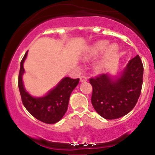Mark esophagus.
Masks as SVG:
<instances>
[{
	"mask_svg": "<svg viewBox=\"0 0 155 155\" xmlns=\"http://www.w3.org/2000/svg\"><path fill=\"white\" fill-rule=\"evenodd\" d=\"M87 79L86 76H81V77H80V81H81V82H84V81H87Z\"/></svg>",
	"mask_w": 155,
	"mask_h": 155,
	"instance_id": "esophagus-1",
	"label": "esophagus"
}]
</instances>
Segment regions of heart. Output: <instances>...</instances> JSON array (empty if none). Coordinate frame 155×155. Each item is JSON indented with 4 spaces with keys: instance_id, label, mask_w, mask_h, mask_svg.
I'll list each match as a JSON object with an SVG mask.
<instances>
[{
    "instance_id": "heart-1",
    "label": "heart",
    "mask_w": 155,
    "mask_h": 155,
    "mask_svg": "<svg viewBox=\"0 0 155 155\" xmlns=\"http://www.w3.org/2000/svg\"><path fill=\"white\" fill-rule=\"evenodd\" d=\"M108 42L107 41H99L96 42L90 47L87 49L84 54V59H91L101 54L103 51L105 50L104 55L102 57L101 62L98 63L97 68H101V67L107 65L111 60L114 58L119 52L120 48L117 44H112L107 47Z\"/></svg>"
}]
</instances>
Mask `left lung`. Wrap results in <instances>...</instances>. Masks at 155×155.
<instances>
[{
  "label": "left lung",
  "mask_w": 155,
  "mask_h": 155,
  "mask_svg": "<svg viewBox=\"0 0 155 155\" xmlns=\"http://www.w3.org/2000/svg\"><path fill=\"white\" fill-rule=\"evenodd\" d=\"M143 74V63L136 55L117 79L107 74L90 79L92 87L91 102L97 114L106 120H115L128 114L140 95Z\"/></svg>",
  "instance_id": "obj_1"
}]
</instances>
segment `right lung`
Returning a JSON list of instances; mask_svg holds the SVG:
<instances>
[{
	"mask_svg": "<svg viewBox=\"0 0 155 155\" xmlns=\"http://www.w3.org/2000/svg\"><path fill=\"white\" fill-rule=\"evenodd\" d=\"M28 51L21 60L18 77V86L22 104L28 112L41 122L54 124L63 118L68 106L69 97L74 88L79 84V79L63 78L54 89L44 97H34L26 91L22 82L23 68Z\"/></svg>",
	"mask_w": 155,
	"mask_h": 155,
	"instance_id": "add662e5",
	"label": "right lung"
}]
</instances>
